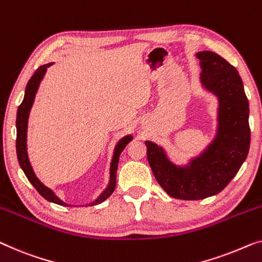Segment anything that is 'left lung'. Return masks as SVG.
<instances>
[{"label": "left lung", "instance_id": "1", "mask_svg": "<svg viewBox=\"0 0 262 262\" xmlns=\"http://www.w3.org/2000/svg\"><path fill=\"white\" fill-rule=\"evenodd\" d=\"M196 56L202 68L201 81L220 101L219 131L213 144L188 168H178L162 147L145 143L147 161L159 185L180 200H201L222 191L247 158L251 144L248 99L236 68L213 52H199Z\"/></svg>", "mask_w": 262, "mask_h": 262}]
</instances>
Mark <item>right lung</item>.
<instances>
[{
    "label": "right lung",
    "mask_w": 262,
    "mask_h": 262,
    "mask_svg": "<svg viewBox=\"0 0 262 262\" xmlns=\"http://www.w3.org/2000/svg\"><path fill=\"white\" fill-rule=\"evenodd\" d=\"M52 63H48V65H43L40 66L37 70L35 71V73L32 75V78L29 79L27 87H26V93H25V98L24 101L18 106L17 110V116H16V154H17V159L18 163H20V166L24 170L25 175L27 176L28 181L34 185V188L36 189L37 192L46 199L49 202L60 204V206H66V207H71L70 204H66L65 202H62L61 200H59L58 197L54 195L51 189H48L47 187L41 183V182L37 180V177L34 173L32 166H30L29 159L27 156V145H26V139H27V123H28V116H29V111L32 108L34 98H35V93L37 91V87H39V84L41 81V79L43 78L45 72H46L47 67L51 66ZM132 139L131 136H127V137L123 138L120 142L118 143V145L116 146L115 150V156H113L112 163H111V176H110V184L106 190L101 194L98 199L94 201L93 203H91V206H94V204H99L105 201L107 197L111 196V194L115 191L116 188V178H117V168H118V161H119V156L120 154L123 152V150L126 147V145L130 143V140Z\"/></svg>",
    "instance_id": "1"
}]
</instances>
